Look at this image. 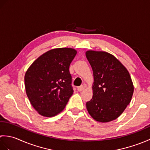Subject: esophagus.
<instances>
[{"label": "esophagus", "instance_id": "34e87169", "mask_svg": "<svg viewBox=\"0 0 150 150\" xmlns=\"http://www.w3.org/2000/svg\"><path fill=\"white\" fill-rule=\"evenodd\" d=\"M84 88H85L84 86L82 85V86H79V87L77 88V90H78V91H82V90H84Z\"/></svg>", "mask_w": 150, "mask_h": 150}]
</instances>
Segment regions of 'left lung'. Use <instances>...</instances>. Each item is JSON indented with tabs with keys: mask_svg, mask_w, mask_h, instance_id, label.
Masks as SVG:
<instances>
[{
	"mask_svg": "<svg viewBox=\"0 0 150 150\" xmlns=\"http://www.w3.org/2000/svg\"><path fill=\"white\" fill-rule=\"evenodd\" d=\"M93 69V97L86 103L89 114L95 120L108 122L122 113L132 100L133 82L127 69L111 54L87 51Z\"/></svg>",
	"mask_w": 150,
	"mask_h": 150,
	"instance_id": "1",
	"label": "left lung"
}]
</instances>
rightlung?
Returning <instances> with one entry per match:
<instances>
[{
	"label": "right lung",
	"mask_w": 150,
	"mask_h": 150,
	"mask_svg": "<svg viewBox=\"0 0 150 150\" xmlns=\"http://www.w3.org/2000/svg\"><path fill=\"white\" fill-rule=\"evenodd\" d=\"M76 54L68 47L51 50L28 69L24 76L27 96L41 115L55 116L68 103L73 93L69 68Z\"/></svg>",
	"instance_id": "right-lung-1"
}]
</instances>
